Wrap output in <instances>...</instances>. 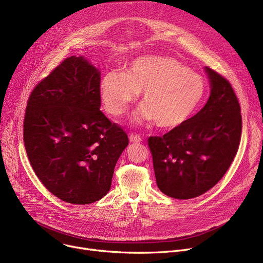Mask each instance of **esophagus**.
<instances>
[{
    "instance_id": "esophagus-1",
    "label": "esophagus",
    "mask_w": 263,
    "mask_h": 263,
    "mask_svg": "<svg viewBox=\"0 0 263 263\" xmlns=\"http://www.w3.org/2000/svg\"><path fill=\"white\" fill-rule=\"evenodd\" d=\"M129 140L132 143H140L142 142V136L140 134H136V133H131L129 135Z\"/></svg>"
}]
</instances>
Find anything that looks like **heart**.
I'll use <instances>...</instances> for the list:
<instances>
[{
	"label": "heart",
	"instance_id": "b5f03b06",
	"mask_svg": "<svg viewBox=\"0 0 263 263\" xmlns=\"http://www.w3.org/2000/svg\"><path fill=\"white\" fill-rule=\"evenodd\" d=\"M143 91L137 120L160 128H177L194 114L206 91L201 76L179 62L163 57H146L132 62L123 73L108 72L100 82V97L107 112L120 116L137 92Z\"/></svg>",
	"mask_w": 263,
	"mask_h": 263
}]
</instances>
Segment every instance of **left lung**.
I'll list each match as a JSON object with an SVG mask.
<instances>
[{
  "label": "left lung",
  "mask_w": 263,
  "mask_h": 263,
  "mask_svg": "<svg viewBox=\"0 0 263 263\" xmlns=\"http://www.w3.org/2000/svg\"><path fill=\"white\" fill-rule=\"evenodd\" d=\"M211 93L199 112L163 136H149L158 187L176 199L197 197L212 189L237 155L242 116L229 81L205 67Z\"/></svg>",
  "instance_id": "1"
}]
</instances>
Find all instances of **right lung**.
<instances>
[{"label":"right lung","instance_id":"1","mask_svg":"<svg viewBox=\"0 0 263 263\" xmlns=\"http://www.w3.org/2000/svg\"><path fill=\"white\" fill-rule=\"evenodd\" d=\"M100 105V72L82 57L64 60L27 100V158L41 183L66 202L87 204L105 196L129 144L127 133Z\"/></svg>","mask_w":263,"mask_h":263}]
</instances>
